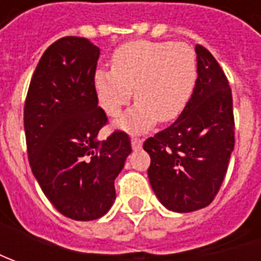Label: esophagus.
Listing matches in <instances>:
<instances>
[{
    "label": "esophagus",
    "instance_id": "esophagus-1",
    "mask_svg": "<svg viewBox=\"0 0 261 261\" xmlns=\"http://www.w3.org/2000/svg\"><path fill=\"white\" fill-rule=\"evenodd\" d=\"M130 142H132V148H134V149H139V148L142 146V139H141V138L132 136Z\"/></svg>",
    "mask_w": 261,
    "mask_h": 261
}]
</instances>
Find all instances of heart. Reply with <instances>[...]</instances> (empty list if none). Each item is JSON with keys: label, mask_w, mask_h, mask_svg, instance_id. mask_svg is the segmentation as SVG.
Segmentation results:
<instances>
[{"label": "heart", "mask_w": 261, "mask_h": 261, "mask_svg": "<svg viewBox=\"0 0 261 261\" xmlns=\"http://www.w3.org/2000/svg\"><path fill=\"white\" fill-rule=\"evenodd\" d=\"M195 50L185 43L134 40L119 46L112 71H97L94 90L106 113L116 117L129 105L135 90L138 103L116 125L144 132L156 122L170 123L183 115L197 84Z\"/></svg>", "instance_id": "b5f03b06"}]
</instances>
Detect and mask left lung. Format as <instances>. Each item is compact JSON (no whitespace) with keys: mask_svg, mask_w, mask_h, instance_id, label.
<instances>
[{"mask_svg":"<svg viewBox=\"0 0 261 261\" xmlns=\"http://www.w3.org/2000/svg\"><path fill=\"white\" fill-rule=\"evenodd\" d=\"M197 84L183 115L148 138V177L167 209L193 212L209 205L225 178L234 149L232 93L212 54L196 45Z\"/></svg>","mask_w":261,"mask_h":261,"instance_id":"1","label":"left lung"}]
</instances>
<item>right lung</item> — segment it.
<instances>
[{
	"mask_svg": "<svg viewBox=\"0 0 261 261\" xmlns=\"http://www.w3.org/2000/svg\"><path fill=\"white\" fill-rule=\"evenodd\" d=\"M98 56L84 37L56 40L36 66L24 103L32 171L58 212L75 221H93L110 209L115 178L132 152L123 130L97 141L109 120L94 90Z\"/></svg>",
	"mask_w": 261,
	"mask_h": 261,
	"instance_id": "obj_1",
	"label": "right lung"
}]
</instances>
